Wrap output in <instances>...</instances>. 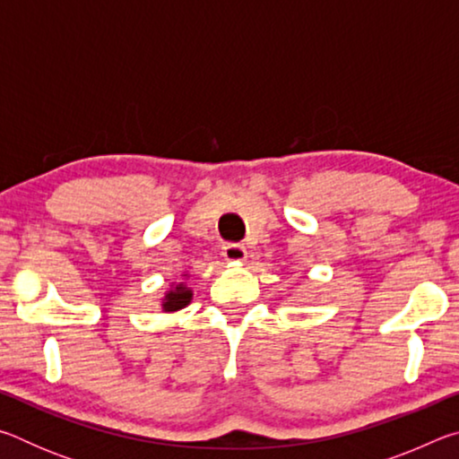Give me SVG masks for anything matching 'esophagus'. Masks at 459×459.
Listing matches in <instances>:
<instances>
[{"label":"esophagus","instance_id":"obj_1","mask_svg":"<svg viewBox=\"0 0 459 459\" xmlns=\"http://www.w3.org/2000/svg\"><path fill=\"white\" fill-rule=\"evenodd\" d=\"M222 257L227 263H243L247 261V248L243 245L227 243L222 247Z\"/></svg>","mask_w":459,"mask_h":459}]
</instances>
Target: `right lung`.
<instances>
[{"mask_svg":"<svg viewBox=\"0 0 459 459\" xmlns=\"http://www.w3.org/2000/svg\"><path fill=\"white\" fill-rule=\"evenodd\" d=\"M182 277H188V273H184ZM192 295H194L192 287H188L184 281H174L168 287V291L164 293V298H161V301H160L161 312H166V314L180 312V309H184L186 306H190Z\"/></svg>","mask_w":459,"mask_h":459,"instance_id":"1","label":"right lung"}]
</instances>
